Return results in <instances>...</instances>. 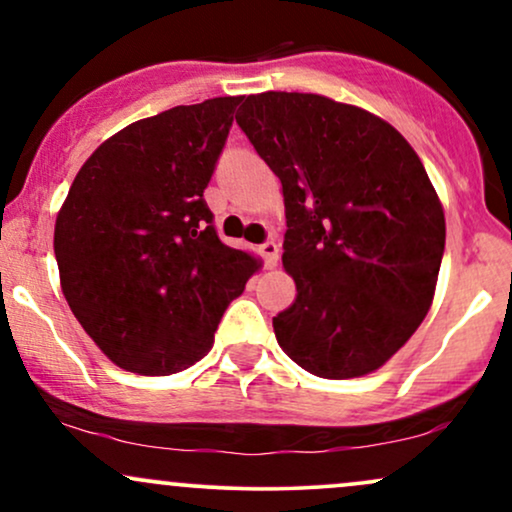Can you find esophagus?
<instances>
[{
  "label": "esophagus",
  "mask_w": 512,
  "mask_h": 512,
  "mask_svg": "<svg viewBox=\"0 0 512 512\" xmlns=\"http://www.w3.org/2000/svg\"><path fill=\"white\" fill-rule=\"evenodd\" d=\"M260 252H262L264 264H267V267H276V262H279V245H276L274 240H267V243H262Z\"/></svg>",
  "instance_id": "esophagus-1"
}]
</instances>
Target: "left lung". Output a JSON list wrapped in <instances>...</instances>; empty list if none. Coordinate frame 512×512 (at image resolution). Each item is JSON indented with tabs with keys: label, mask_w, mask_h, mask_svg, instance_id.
Listing matches in <instances>:
<instances>
[{
	"label": "left lung",
	"mask_w": 512,
	"mask_h": 512,
	"mask_svg": "<svg viewBox=\"0 0 512 512\" xmlns=\"http://www.w3.org/2000/svg\"><path fill=\"white\" fill-rule=\"evenodd\" d=\"M236 122L284 190L296 301L276 342L317 378L373 373L436 293L445 216L424 163L385 120L315 93L248 96Z\"/></svg>",
	"instance_id": "8db88e82"
}]
</instances>
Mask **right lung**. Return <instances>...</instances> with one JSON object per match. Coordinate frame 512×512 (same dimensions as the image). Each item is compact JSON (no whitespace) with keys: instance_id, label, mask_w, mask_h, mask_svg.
I'll use <instances>...</instances> for the list:
<instances>
[{"instance_id":"right-lung-1","label":"right lung","mask_w":512,"mask_h":512,"mask_svg":"<svg viewBox=\"0 0 512 512\" xmlns=\"http://www.w3.org/2000/svg\"><path fill=\"white\" fill-rule=\"evenodd\" d=\"M243 96L178 105L93 151L55 223L62 293L110 361L173 375L209 354L260 262L228 248L204 202Z\"/></svg>"}]
</instances>
